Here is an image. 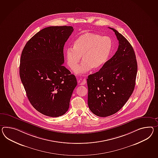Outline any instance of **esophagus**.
I'll return each mask as SVG.
<instances>
[{
	"label": "esophagus",
	"mask_w": 158,
	"mask_h": 158,
	"mask_svg": "<svg viewBox=\"0 0 158 158\" xmlns=\"http://www.w3.org/2000/svg\"><path fill=\"white\" fill-rule=\"evenodd\" d=\"M79 82L81 85H85L86 83V80L85 79H79Z\"/></svg>",
	"instance_id": "obj_1"
}]
</instances>
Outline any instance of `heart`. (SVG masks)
Masks as SVG:
<instances>
[{
  "label": "heart",
  "instance_id": "1",
  "mask_svg": "<svg viewBox=\"0 0 158 158\" xmlns=\"http://www.w3.org/2000/svg\"><path fill=\"white\" fill-rule=\"evenodd\" d=\"M112 48L111 40L107 36L93 32L81 34L71 47L65 49L64 52L67 64L74 69L82 56L83 61L74 72L77 74L84 73L91 69H98L107 61Z\"/></svg>",
  "mask_w": 158,
  "mask_h": 158
}]
</instances>
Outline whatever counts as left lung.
<instances>
[{
    "label": "left lung",
    "instance_id": "1",
    "mask_svg": "<svg viewBox=\"0 0 158 158\" xmlns=\"http://www.w3.org/2000/svg\"><path fill=\"white\" fill-rule=\"evenodd\" d=\"M109 28L119 41L118 50L87 79L89 108L100 117L112 115L123 107L134 91L138 69L131 44L118 31Z\"/></svg>",
    "mask_w": 158,
    "mask_h": 158
}]
</instances>
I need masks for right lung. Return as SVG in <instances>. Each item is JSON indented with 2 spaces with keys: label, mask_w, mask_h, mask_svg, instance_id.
I'll list each match as a JSON object with an SVG mask.
<instances>
[{
  "label": "right lung",
  "mask_w": 158,
  "mask_h": 158,
  "mask_svg": "<svg viewBox=\"0 0 158 158\" xmlns=\"http://www.w3.org/2000/svg\"><path fill=\"white\" fill-rule=\"evenodd\" d=\"M72 26H51L39 31L21 54L19 74L32 106L44 115L58 117L68 111L75 76L62 65L63 48Z\"/></svg>",
  "instance_id": "1"
}]
</instances>
